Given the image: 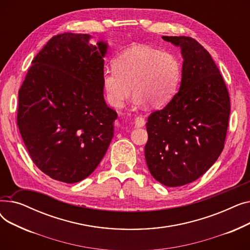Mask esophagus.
I'll list each match as a JSON object with an SVG mask.
<instances>
[{"label":"esophagus","mask_w":250,"mask_h":250,"mask_svg":"<svg viewBox=\"0 0 250 250\" xmlns=\"http://www.w3.org/2000/svg\"><path fill=\"white\" fill-rule=\"evenodd\" d=\"M145 124H146V120L143 116L136 117V120H135V126L136 127H142V126L145 125Z\"/></svg>","instance_id":"esophagus-1"}]
</instances>
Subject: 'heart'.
<instances>
[{"instance_id": "1", "label": "heart", "mask_w": 250, "mask_h": 250, "mask_svg": "<svg viewBox=\"0 0 250 250\" xmlns=\"http://www.w3.org/2000/svg\"><path fill=\"white\" fill-rule=\"evenodd\" d=\"M112 69L102 75V86L108 103L122 107L132 87L135 100L161 107L176 94L181 80V62L173 52L148 45H134L112 61Z\"/></svg>"}]
</instances>
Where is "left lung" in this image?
<instances>
[{"instance_id":"1","label":"left lung","mask_w":250,"mask_h":250,"mask_svg":"<svg viewBox=\"0 0 250 250\" xmlns=\"http://www.w3.org/2000/svg\"><path fill=\"white\" fill-rule=\"evenodd\" d=\"M180 46V88L148 117L145 158L163 186L188 185L207 172L224 149L230 115L226 84L208 50L188 36H162Z\"/></svg>"}]
</instances>
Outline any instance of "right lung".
<instances>
[{"label":"right lung","mask_w":250,"mask_h":250,"mask_svg":"<svg viewBox=\"0 0 250 250\" xmlns=\"http://www.w3.org/2000/svg\"><path fill=\"white\" fill-rule=\"evenodd\" d=\"M89 34L51 37L32 61L18 93L17 125L43 173L75 183L94 171L113 138L117 113L103 96L107 43Z\"/></svg>","instance_id":"obj_1"}]
</instances>
